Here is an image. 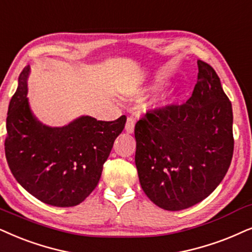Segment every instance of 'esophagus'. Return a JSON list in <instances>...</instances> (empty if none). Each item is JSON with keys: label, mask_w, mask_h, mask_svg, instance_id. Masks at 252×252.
Wrapping results in <instances>:
<instances>
[{"label": "esophagus", "mask_w": 252, "mask_h": 252, "mask_svg": "<svg viewBox=\"0 0 252 252\" xmlns=\"http://www.w3.org/2000/svg\"><path fill=\"white\" fill-rule=\"evenodd\" d=\"M134 125H135V120H134L133 117H128L126 122L125 129L127 133H133L134 132Z\"/></svg>", "instance_id": "obj_1"}]
</instances>
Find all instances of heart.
Wrapping results in <instances>:
<instances>
[{
    "mask_svg": "<svg viewBox=\"0 0 252 252\" xmlns=\"http://www.w3.org/2000/svg\"><path fill=\"white\" fill-rule=\"evenodd\" d=\"M158 86H155V87H154V89H156V88H158ZM141 94H142V93H141Z\"/></svg>",
    "mask_w": 252,
    "mask_h": 252,
    "instance_id": "heart-1",
    "label": "heart"
}]
</instances>
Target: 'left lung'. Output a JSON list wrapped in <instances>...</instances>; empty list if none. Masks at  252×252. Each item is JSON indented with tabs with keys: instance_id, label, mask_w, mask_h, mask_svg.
I'll return each instance as SVG.
<instances>
[{
	"instance_id": "obj_1",
	"label": "left lung",
	"mask_w": 252,
	"mask_h": 252,
	"mask_svg": "<svg viewBox=\"0 0 252 252\" xmlns=\"http://www.w3.org/2000/svg\"><path fill=\"white\" fill-rule=\"evenodd\" d=\"M197 63L198 80L188 102L149 110L134 129L140 184L166 211L185 210L207 198L233 158L231 103L213 68Z\"/></svg>"
}]
</instances>
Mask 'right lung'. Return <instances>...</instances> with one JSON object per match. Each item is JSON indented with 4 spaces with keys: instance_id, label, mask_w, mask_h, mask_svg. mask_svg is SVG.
Segmentation results:
<instances>
[{
    "instance_id": "1",
    "label": "right lung",
    "mask_w": 252,
    "mask_h": 252,
    "mask_svg": "<svg viewBox=\"0 0 252 252\" xmlns=\"http://www.w3.org/2000/svg\"><path fill=\"white\" fill-rule=\"evenodd\" d=\"M30 66L18 77L9 103L5 158L19 184L39 200L71 207L94 190L113 142L123 132L126 116L102 122L83 116L62 127L39 123L29 106Z\"/></svg>"
}]
</instances>
